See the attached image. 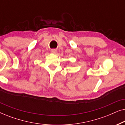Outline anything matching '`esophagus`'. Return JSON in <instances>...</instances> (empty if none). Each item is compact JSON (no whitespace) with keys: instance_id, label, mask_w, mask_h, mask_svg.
Here are the masks:
<instances>
[{"instance_id":"34e87169","label":"esophagus","mask_w":125,"mask_h":125,"mask_svg":"<svg viewBox=\"0 0 125 125\" xmlns=\"http://www.w3.org/2000/svg\"><path fill=\"white\" fill-rule=\"evenodd\" d=\"M56 52H57V50H56V49H53L51 50V53H52L55 54V53H56Z\"/></svg>"}]
</instances>
